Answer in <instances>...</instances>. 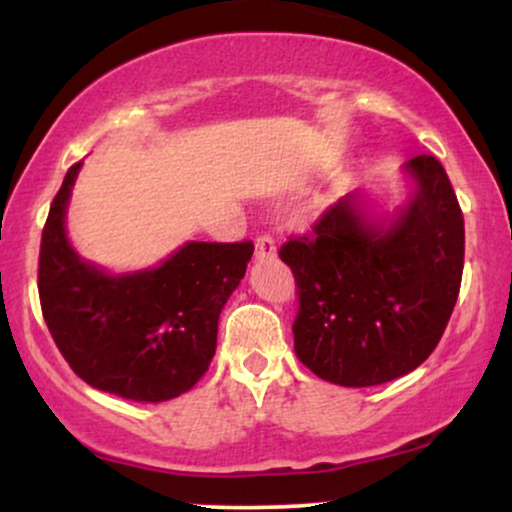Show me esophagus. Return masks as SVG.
Returning <instances> with one entry per match:
<instances>
[{
    "instance_id": "obj_1",
    "label": "esophagus",
    "mask_w": 512,
    "mask_h": 512,
    "mask_svg": "<svg viewBox=\"0 0 512 512\" xmlns=\"http://www.w3.org/2000/svg\"><path fill=\"white\" fill-rule=\"evenodd\" d=\"M276 255V243L272 236H257L255 240V257L257 260H267Z\"/></svg>"
}]
</instances>
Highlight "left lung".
Returning <instances> with one entry per match:
<instances>
[{"label":"left lung","instance_id":"left-lung-1","mask_svg":"<svg viewBox=\"0 0 512 512\" xmlns=\"http://www.w3.org/2000/svg\"><path fill=\"white\" fill-rule=\"evenodd\" d=\"M404 168L416 190L390 223L370 221L358 195H346L279 250L298 293L293 349L327 383L370 387L411 373L455 308L462 209L436 156Z\"/></svg>","mask_w":512,"mask_h":512}]
</instances>
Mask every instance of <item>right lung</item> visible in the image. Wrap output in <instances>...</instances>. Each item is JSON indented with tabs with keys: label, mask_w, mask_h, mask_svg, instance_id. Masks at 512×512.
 <instances>
[{
	"label": "right lung",
	"mask_w": 512,
	"mask_h": 512,
	"mask_svg": "<svg viewBox=\"0 0 512 512\" xmlns=\"http://www.w3.org/2000/svg\"><path fill=\"white\" fill-rule=\"evenodd\" d=\"M81 163L50 204L38 293L57 349L84 383L134 402H166L207 373L219 315L255 245L185 243L154 269L108 274L76 255L64 214Z\"/></svg>",
	"instance_id": "1"
}]
</instances>
